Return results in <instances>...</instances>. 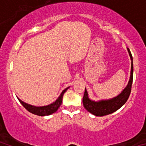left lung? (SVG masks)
Returning a JSON list of instances; mask_svg holds the SVG:
<instances>
[{"instance_id": "obj_1", "label": "left lung", "mask_w": 146, "mask_h": 146, "mask_svg": "<svg viewBox=\"0 0 146 146\" xmlns=\"http://www.w3.org/2000/svg\"><path fill=\"white\" fill-rule=\"evenodd\" d=\"M127 50H128L130 58L131 60V74H130L128 85L119 95H118L116 97L108 99V100L94 102L89 99L86 88L85 89L84 96L82 98V103H83L84 108L91 114L94 115L96 116H104V115L111 114L123 106L129 97L131 85H132V81H133V59H132V55H131L129 49L127 48Z\"/></svg>"}]
</instances>
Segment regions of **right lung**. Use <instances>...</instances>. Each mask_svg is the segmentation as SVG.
Here are the masks:
<instances>
[{"label": "right lung", "instance_id": "1", "mask_svg": "<svg viewBox=\"0 0 146 146\" xmlns=\"http://www.w3.org/2000/svg\"><path fill=\"white\" fill-rule=\"evenodd\" d=\"M69 88V87L66 88L64 89V91H62V93L60 94L59 97L58 98V99H56V101L54 102L52 104L47 105V106H33V105H31V104H27V103L24 102H23L22 100H20V99H19L20 102L22 104V105H23L28 111H29L30 113H33V114L34 115H39V116L50 115L52 114V113H55V112L57 111L59 107L60 106V104H61L62 101H63V96H64V93L67 91V89Z\"/></svg>", "mask_w": 146, "mask_h": 146}]
</instances>
